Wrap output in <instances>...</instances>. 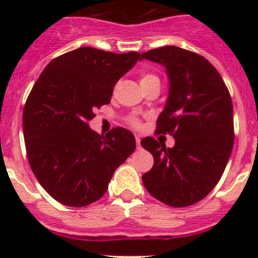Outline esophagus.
Instances as JSON below:
<instances>
[{"instance_id":"obj_1","label":"esophagus","mask_w":258,"mask_h":258,"mask_svg":"<svg viewBox=\"0 0 258 258\" xmlns=\"http://www.w3.org/2000/svg\"><path fill=\"white\" fill-rule=\"evenodd\" d=\"M136 142H137V149H141V138H140V136H136Z\"/></svg>"}]
</instances>
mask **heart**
<instances>
[{"label": "heart", "instance_id": "obj_1", "mask_svg": "<svg viewBox=\"0 0 258 258\" xmlns=\"http://www.w3.org/2000/svg\"><path fill=\"white\" fill-rule=\"evenodd\" d=\"M154 81H159V77L154 74H150V72H146L141 76V85H145V84H150L154 83ZM129 122L133 126H140V120L137 117H131L129 118Z\"/></svg>", "mask_w": 258, "mask_h": 258}]
</instances>
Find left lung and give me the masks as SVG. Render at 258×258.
Segmentation results:
<instances>
[{
  "mask_svg": "<svg viewBox=\"0 0 258 258\" xmlns=\"http://www.w3.org/2000/svg\"><path fill=\"white\" fill-rule=\"evenodd\" d=\"M141 59L165 67L169 95L156 133L175 140L172 149L152 137L141 141L154 156L152 169L142 175L143 184L166 206H192L218 183L231 155V97L218 71L197 52L163 46L143 52Z\"/></svg>",
  "mask_w": 258,
  "mask_h": 258,
  "instance_id": "8db88e82",
  "label": "left lung"
}]
</instances>
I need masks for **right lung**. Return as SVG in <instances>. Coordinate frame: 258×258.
Here are the masks:
<instances>
[{
  "label": "right lung",
  "mask_w": 258,
  "mask_h": 258,
  "mask_svg": "<svg viewBox=\"0 0 258 258\" xmlns=\"http://www.w3.org/2000/svg\"><path fill=\"white\" fill-rule=\"evenodd\" d=\"M140 52L80 47L52 59L32 88L23 132L32 172L56 202L85 207L101 199L112 174L136 150L127 129L98 134L89 127L94 109L111 102L118 79Z\"/></svg>",
  "instance_id": "1"
}]
</instances>
